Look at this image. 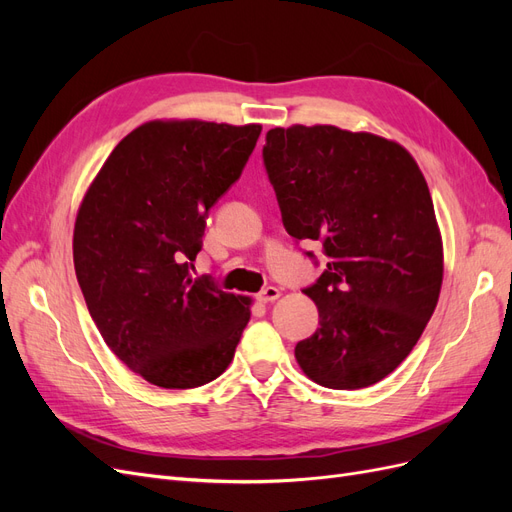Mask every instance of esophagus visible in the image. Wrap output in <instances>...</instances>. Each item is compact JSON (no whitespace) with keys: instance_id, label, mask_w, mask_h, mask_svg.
I'll use <instances>...</instances> for the list:
<instances>
[{"instance_id":"obj_1","label":"esophagus","mask_w":512,"mask_h":512,"mask_svg":"<svg viewBox=\"0 0 512 512\" xmlns=\"http://www.w3.org/2000/svg\"><path fill=\"white\" fill-rule=\"evenodd\" d=\"M280 288H275V286H269V288H265V290H260L258 294H256V299L260 301V303H273L275 299H280Z\"/></svg>"}]
</instances>
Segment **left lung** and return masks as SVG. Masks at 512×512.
Here are the masks:
<instances>
[{
	"mask_svg": "<svg viewBox=\"0 0 512 512\" xmlns=\"http://www.w3.org/2000/svg\"><path fill=\"white\" fill-rule=\"evenodd\" d=\"M262 162L288 235L320 241L329 258L303 288L320 327L294 356L327 389L380 382L440 297L442 239L423 173L401 145L335 126L269 130Z\"/></svg>",
	"mask_w": 512,
	"mask_h": 512,
	"instance_id": "8db88e82",
	"label": "left lung"
}]
</instances>
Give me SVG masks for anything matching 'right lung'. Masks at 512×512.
Returning <instances> with one entry per match:
<instances>
[{"mask_svg": "<svg viewBox=\"0 0 512 512\" xmlns=\"http://www.w3.org/2000/svg\"><path fill=\"white\" fill-rule=\"evenodd\" d=\"M260 126L149 121L113 149L74 224V269L106 346L160 389L222 376L250 299L196 277L209 209L250 160Z\"/></svg>", "mask_w": 512, "mask_h": 512, "instance_id": "obj_1", "label": "right lung"}]
</instances>
